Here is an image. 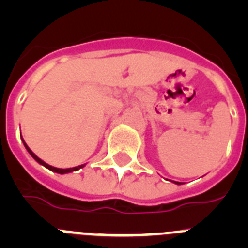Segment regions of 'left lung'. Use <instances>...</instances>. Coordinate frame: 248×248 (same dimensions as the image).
Wrapping results in <instances>:
<instances>
[{
    "mask_svg": "<svg viewBox=\"0 0 248 248\" xmlns=\"http://www.w3.org/2000/svg\"><path fill=\"white\" fill-rule=\"evenodd\" d=\"M174 183H175V184H177V185H180V183H176V181H174Z\"/></svg>",
    "mask_w": 248,
    "mask_h": 248,
    "instance_id": "8db88e82",
    "label": "left lung"
}]
</instances>
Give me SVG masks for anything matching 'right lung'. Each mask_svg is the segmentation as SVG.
<instances>
[{"instance_id": "1", "label": "right lung", "mask_w": 248, "mask_h": 248, "mask_svg": "<svg viewBox=\"0 0 248 248\" xmlns=\"http://www.w3.org/2000/svg\"><path fill=\"white\" fill-rule=\"evenodd\" d=\"M21 139H22V138H21ZM22 141H23V145H25V148L27 149V151H28V153H30V154H31V156L33 157V159L36 160V161H37V163H38V164H41V165H43V166H45V168L49 169L50 171L57 172V174H68V172L77 171V170H79V169L84 168V166H85V164H83V165H79V166H74V168H69V169H59V168H54V166H52V165H48L47 163H45V161H43L42 159H39V157L37 156L36 154H34L33 151L31 150L30 148H28V145H27V144L25 143V140L22 139Z\"/></svg>"}]
</instances>
